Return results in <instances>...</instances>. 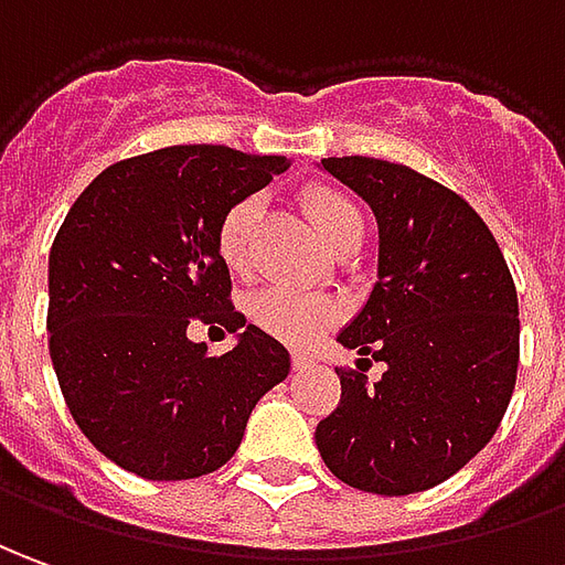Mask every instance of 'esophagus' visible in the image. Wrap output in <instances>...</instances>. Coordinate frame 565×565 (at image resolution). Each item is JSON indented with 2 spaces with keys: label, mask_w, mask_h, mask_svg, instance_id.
Wrapping results in <instances>:
<instances>
[{
  "label": "esophagus",
  "mask_w": 565,
  "mask_h": 565,
  "mask_svg": "<svg viewBox=\"0 0 565 565\" xmlns=\"http://www.w3.org/2000/svg\"><path fill=\"white\" fill-rule=\"evenodd\" d=\"M310 363H313V360H310V353H305V350H295V353H291V365H295V369H307Z\"/></svg>",
  "instance_id": "34e87169"
}]
</instances>
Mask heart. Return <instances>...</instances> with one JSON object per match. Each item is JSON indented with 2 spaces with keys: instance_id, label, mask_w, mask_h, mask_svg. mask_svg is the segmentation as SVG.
Returning <instances> with one entry per match:
<instances>
[{
  "instance_id": "b5f03b06",
  "label": "heart",
  "mask_w": 565,
  "mask_h": 565,
  "mask_svg": "<svg viewBox=\"0 0 565 565\" xmlns=\"http://www.w3.org/2000/svg\"><path fill=\"white\" fill-rule=\"evenodd\" d=\"M301 209H305L307 221L313 224V231L320 233V239L332 252H341L344 245L363 239V215L348 193L326 184L307 186L301 193ZM258 215V196H243L239 202H233L217 221V258L224 260V267L231 274L239 276L248 270L252 233H255ZM248 313L264 332L276 334L289 344H310L322 329H329L334 322L332 301H326L320 295H310V291L286 289V286L258 291L248 301Z\"/></svg>"
}]
</instances>
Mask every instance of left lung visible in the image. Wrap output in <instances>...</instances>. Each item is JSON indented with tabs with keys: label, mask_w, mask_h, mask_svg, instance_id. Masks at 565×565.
Wrapping results in <instances>:
<instances>
[{
	"label": "left lung",
	"mask_w": 565,
	"mask_h": 565,
	"mask_svg": "<svg viewBox=\"0 0 565 565\" xmlns=\"http://www.w3.org/2000/svg\"><path fill=\"white\" fill-rule=\"evenodd\" d=\"M322 169L379 217V282L338 341L384 372L369 384V360L338 369L341 403L317 424V449L353 489L424 492L465 468L508 412L516 286L492 231L455 190L384 159L332 157Z\"/></svg>",
	"instance_id": "obj_1"
}]
</instances>
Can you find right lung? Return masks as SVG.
<instances>
[{
    "instance_id": "1",
    "label": "right lung",
    "mask_w": 565,
    "mask_h": 565,
    "mask_svg": "<svg viewBox=\"0 0 565 565\" xmlns=\"http://www.w3.org/2000/svg\"><path fill=\"white\" fill-rule=\"evenodd\" d=\"M221 143L119 159L79 193L49 255V350L73 422L128 473L193 480L227 465L289 350L246 326L209 358L190 324L238 331L215 231L233 202L289 169Z\"/></svg>"
}]
</instances>
